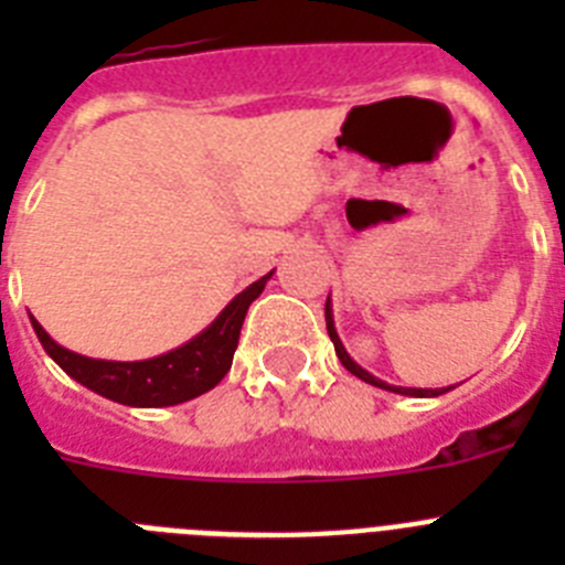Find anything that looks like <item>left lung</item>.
Returning <instances> with one entry per match:
<instances>
[{"label": "left lung", "mask_w": 565, "mask_h": 565, "mask_svg": "<svg viewBox=\"0 0 565 565\" xmlns=\"http://www.w3.org/2000/svg\"><path fill=\"white\" fill-rule=\"evenodd\" d=\"M326 326H328V337H331L333 348H337V356H339V362H342L344 367H348V371L353 373V376H359V379H362V382L373 384V387H382V391L402 393V396H416V398H430V396H441V393L452 391V387H438V391H433V387H427V391H424V387H396V384H387V382H382V379H376V376H373V373H367V371H364V367H359V364L353 362L351 356H348V351H344L342 339H339L337 328H333L331 297H328V302H326Z\"/></svg>", "instance_id": "obj_1"}]
</instances>
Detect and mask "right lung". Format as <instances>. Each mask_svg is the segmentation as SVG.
I'll list each match as a JSON object with an SVG mask.
<instances>
[{
    "mask_svg": "<svg viewBox=\"0 0 565 565\" xmlns=\"http://www.w3.org/2000/svg\"><path fill=\"white\" fill-rule=\"evenodd\" d=\"M271 274L259 277L246 291H239L206 331H201L174 351L143 359V362H107V359L82 356V353H73L53 342L36 319H30V322H33V331L50 359L67 376L82 382L98 396L129 404V407H172V404L203 396L226 376L234 351H237L239 328H243L248 306L263 294Z\"/></svg>",
    "mask_w": 565,
    "mask_h": 565,
    "instance_id": "add662e5",
    "label": "right lung"
}]
</instances>
